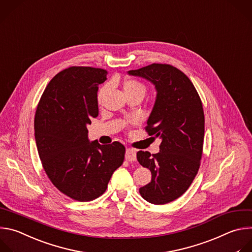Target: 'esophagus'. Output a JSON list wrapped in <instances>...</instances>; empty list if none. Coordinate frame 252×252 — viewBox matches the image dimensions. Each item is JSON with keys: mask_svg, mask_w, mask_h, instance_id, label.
Returning <instances> with one entry per match:
<instances>
[{"mask_svg": "<svg viewBox=\"0 0 252 252\" xmlns=\"http://www.w3.org/2000/svg\"><path fill=\"white\" fill-rule=\"evenodd\" d=\"M125 159L128 162H134L136 161V151L131 148L126 149V154H125Z\"/></svg>", "mask_w": 252, "mask_h": 252, "instance_id": "34e87169", "label": "esophagus"}]
</instances>
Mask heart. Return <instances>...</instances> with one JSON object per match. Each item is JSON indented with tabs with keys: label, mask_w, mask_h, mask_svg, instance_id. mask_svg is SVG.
<instances>
[{
	"label": "heart",
	"mask_w": 252,
	"mask_h": 252,
	"mask_svg": "<svg viewBox=\"0 0 252 252\" xmlns=\"http://www.w3.org/2000/svg\"><path fill=\"white\" fill-rule=\"evenodd\" d=\"M123 88H124V92H125L126 95L131 94V93H135V92H142V93L145 94V91H146V88H145L144 84H142L141 82H139L135 79L126 80L123 84ZM107 90H108L107 85L103 86L101 89L99 90V93H98V100H99V101L102 99V97L104 96V94L106 93Z\"/></svg>",
	"instance_id": "1"
}]
</instances>
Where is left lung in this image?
<instances>
[{"label":"left lung","instance_id":"8db88e82","mask_svg":"<svg viewBox=\"0 0 252 252\" xmlns=\"http://www.w3.org/2000/svg\"><path fill=\"white\" fill-rule=\"evenodd\" d=\"M127 73L150 81L157 92L146 131L162 143L157 154L137 153L140 165L152 174L139 191L147 202L165 205L180 197L197 174L205 136L203 104L189 77L172 65L153 63Z\"/></svg>","mask_w":252,"mask_h":252}]
</instances>
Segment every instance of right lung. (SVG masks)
I'll return each instance as SVG.
<instances>
[{
	"label": "right lung",
	"instance_id": "right-lung-1",
	"mask_svg": "<svg viewBox=\"0 0 252 252\" xmlns=\"http://www.w3.org/2000/svg\"><path fill=\"white\" fill-rule=\"evenodd\" d=\"M101 68L72 66L58 73L44 89L34 117V137L42 167L62 192L89 202L107 189L124 161L125 147L89 141L87 125L98 116Z\"/></svg>",
	"mask_w": 252,
	"mask_h": 252
}]
</instances>
